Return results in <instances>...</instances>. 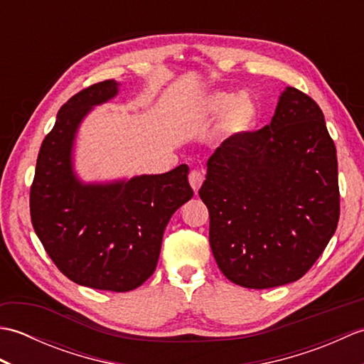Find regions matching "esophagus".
I'll list each match as a JSON object with an SVG mask.
<instances>
[{"instance_id": "34e87169", "label": "esophagus", "mask_w": 364, "mask_h": 364, "mask_svg": "<svg viewBox=\"0 0 364 364\" xmlns=\"http://www.w3.org/2000/svg\"><path fill=\"white\" fill-rule=\"evenodd\" d=\"M205 180V173L203 172H198V170H192V172L189 173V184L191 188L194 189V192L197 194L200 186H202V183Z\"/></svg>"}]
</instances>
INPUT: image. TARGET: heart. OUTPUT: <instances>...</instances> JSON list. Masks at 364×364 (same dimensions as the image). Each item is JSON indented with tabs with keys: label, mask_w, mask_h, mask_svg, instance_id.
<instances>
[{
	"label": "heart",
	"mask_w": 364,
	"mask_h": 364,
	"mask_svg": "<svg viewBox=\"0 0 364 364\" xmlns=\"http://www.w3.org/2000/svg\"><path fill=\"white\" fill-rule=\"evenodd\" d=\"M198 112L210 122L220 117V133L228 141H237L250 134L259 122L257 103L250 97L228 90L211 92L203 97Z\"/></svg>",
	"instance_id": "1"
}]
</instances>
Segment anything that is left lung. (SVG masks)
Listing matches in <instances>:
<instances>
[{"instance_id": "left-lung-1", "label": "left lung", "mask_w": 364, "mask_h": 364, "mask_svg": "<svg viewBox=\"0 0 364 364\" xmlns=\"http://www.w3.org/2000/svg\"><path fill=\"white\" fill-rule=\"evenodd\" d=\"M198 196L230 282L252 289L297 282L339 219L336 149L321 107L284 87L270 125L215 149Z\"/></svg>"}]
</instances>
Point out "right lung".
Masks as SVG:
<instances>
[{
    "label": "right lung",
    "mask_w": 364,
    "mask_h": 364,
    "mask_svg": "<svg viewBox=\"0 0 364 364\" xmlns=\"http://www.w3.org/2000/svg\"><path fill=\"white\" fill-rule=\"evenodd\" d=\"M119 87L106 80L60 107L38 151L29 205L36 235L60 272L87 288L125 292L154 272L167 223L194 191L186 164L109 181L80 178L75 144L81 123Z\"/></svg>",
    "instance_id": "right-lung-1"
}]
</instances>
